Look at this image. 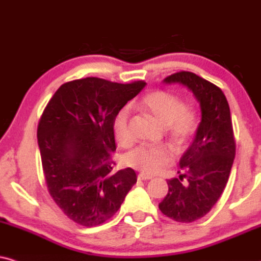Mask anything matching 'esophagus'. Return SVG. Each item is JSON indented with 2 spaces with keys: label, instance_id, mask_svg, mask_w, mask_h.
<instances>
[{
  "label": "esophagus",
  "instance_id": "34e87169",
  "mask_svg": "<svg viewBox=\"0 0 261 261\" xmlns=\"http://www.w3.org/2000/svg\"><path fill=\"white\" fill-rule=\"evenodd\" d=\"M151 176H149V174H146V173H140L138 174V179H141V180H149V179H151Z\"/></svg>",
  "mask_w": 261,
  "mask_h": 261
}]
</instances>
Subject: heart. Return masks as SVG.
Masks as SVG:
<instances>
[{"instance_id": "obj_1", "label": "heart", "mask_w": 261, "mask_h": 261, "mask_svg": "<svg viewBox=\"0 0 261 261\" xmlns=\"http://www.w3.org/2000/svg\"><path fill=\"white\" fill-rule=\"evenodd\" d=\"M140 107L150 113L174 143L183 144L196 127V115L186 108L183 101L167 91H154L141 101ZM115 140L123 147H128L134 141L130 127V115L127 108H123L114 119ZM173 153L167 146H140L125 155L127 166L144 173H155L172 160Z\"/></svg>"}]
</instances>
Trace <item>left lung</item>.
Instances as JSON below:
<instances>
[{
	"instance_id": "left-lung-1",
	"label": "left lung",
	"mask_w": 261,
	"mask_h": 261,
	"mask_svg": "<svg viewBox=\"0 0 261 261\" xmlns=\"http://www.w3.org/2000/svg\"><path fill=\"white\" fill-rule=\"evenodd\" d=\"M163 82L186 87L200 106L201 120L193 143L179 160V178L167 180L169 193L159 203L166 217L191 223L210 212L229 179L235 159L230 107L218 87L195 73L182 71Z\"/></svg>"
}]
</instances>
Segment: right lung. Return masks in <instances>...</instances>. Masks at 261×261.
<instances>
[{"instance_id": "add662e5", "label": "right lung", "mask_w": 261, "mask_h": 261, "mask_svg": "<svg viewBox=\"0 0 261 261\" xmlns=\"http://www.w3.org/2000/svg\"><path fill=\"white\" fill-rule=\"evenodd\" d=\"M144 82L112 83L88 77L62 84L38 124L37 140L49 193L68 218L83 226L105 223L137 182L130 167L112 172L114 119Z\"/></svg>"}]
</instances>
